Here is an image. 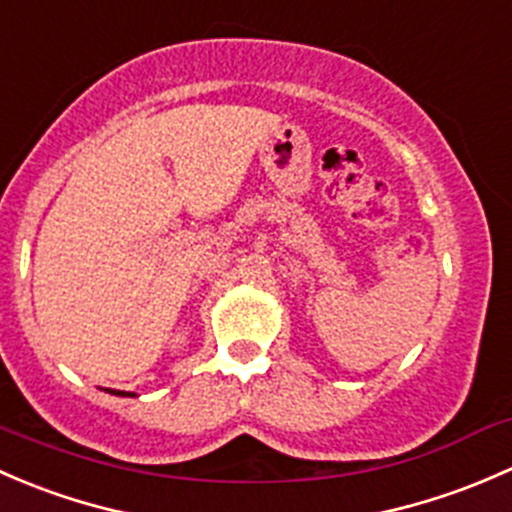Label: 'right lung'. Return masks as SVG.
I'll return each mask as SVG.
<instances>
[{"instance_id":"right-lung-1","label":"right lung","mask_w":512,"mask_h":512,"mask_svg":"<svg viewBox=\"0 0 512 512\" xmlns=\"http://www.w3.org/2000/svg\"><path fill=\"white\" fill-rule=\"evenodd\" d=\"M105 392L115 394V397H135V394H133V392H120V389H105Z\"/></svg>"}]
</instances>
